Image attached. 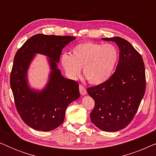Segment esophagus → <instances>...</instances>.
Instances as JSON below:
<instances>
[{"label": "esophagus", "instance_id": "34e87169", "mask_svg": "<svg viewBox=\"0 0 156 156\" xmlns=\"http://www.w3.org/2000/svg\"><path fill=\"white\" fill-rule=\"evenodd\" d=\"M80 92L82 95H84L86 94L87 93V90H86V88L84 86H82V84L80 85Z\"/></svg>", "mask_w": 156, "mask_h": 156}]
</instances>
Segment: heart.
Returning a JSON list of instances; mask_svg holds the SVG:
<instances>
[{
    "mask_svg": "<svg viewBox=\"0 0 156 156\" xmlns=\"http://www.w3.org/2000/svg\"><path fill=\"white\" fill-rule=\"evenodd\" d=\"M118 59V51L111 44L87 42L79 44L72 50V55H63L62 65L70 78L76 79L81 67L88 82L99 84L106 82L114 70Z\"/></svg>",
    "mask_w": 156,
    "mask_h": 156,
    "instance_id": "obj_1",
    "label": "heart"
}]
</instances>
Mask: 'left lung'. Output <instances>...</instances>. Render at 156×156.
<instances>
[{
  "label": "left lung",
  "mask_w": 156,
  "mask_h": 156,
  "mask_svg": "<svg viewBox=\"0 0 156 156\" xmlns=\"http://www.w3.org/2000/svg\"><path fill=\"white\" fill-rule=\"evenodd\" d=\"M115 42L119 60L112 76L101 84L87 88L94 100L91 121L104 131L115 132L126 127L133 120L146 91V74L143 58L123 38H102Z\"/></svg>",
  "instance_id": "obj_1"
}]
</instances>
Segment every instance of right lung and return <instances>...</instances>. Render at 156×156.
I'll return each mask as SVG.
<instances>
[{"label": "right lung", "instance_id": "obj_1", "mask_svg": "<svg viewBox=\"0 0 156 156\" xmlns=\"http://www.w3.org/2000/svg\"><path fill=\"white\" fill-rule=\"evenodd\" d=\"M75 39L72 36L37 34L15 55L10 87L19 115L32 129L42 131L55 129L63 123L68 105L80 97L78 83L64 77L57 65L62 49ZM35 54L48 56L51 69L48 84L41 91L30 89L27 84V69Z\"/></svg>", "mask_w": 156, "mask_h": 156}]
</instances>
